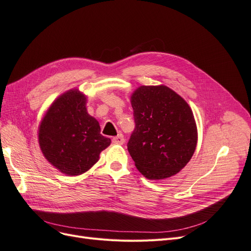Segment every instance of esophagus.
<instances>
[{
    "label": "esophagus",
    "instance_id": "esophagus-1",
    "mask_svg": "<svg viewBox=\"0 0 251 251\" xmlns=\"http://www.w3.org/2000/svg\"><path fill=\"white\" fill-rule=\"evenodd\" d=\"M112 142L115 144H119V145H123L125 143V137L123 134H119L118 136L114 137L112 139Z\"/></svg>",
    "mask_w": 251,
    "mask_h": 251
}]
</instances>
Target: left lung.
Masks as SVG:
<instances>
[{"instance_id": "left-lung-1", "label": "left lung", "mask_w": 251, "mask_h": 251, "mask_svg": "<svg viewBox=\"0 0 251 251\" xmlns=\"http://www.w3.org/2000/svg\"><path fill=\"white\" fill-rule=\"evenodd\" d=\"M136 127L127 150L149 180L174 176L192 158L198 129L185 100L166 85L139 86L131 96Z\"/></svg>"}]
</instances>
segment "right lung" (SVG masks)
Instances as JSON below:
<instances>
[{"mask_svg":"<svg viewBox=\"0 0 251 251\" xmlns=\"http://www.w3.org/2000/svg\"><path fill=\"white\" fill-rule=\"evenodd\" d=\"M100 132L99 122L87 113L86 96L73 88L49 106L39 126L38 141L44 157L55 169L77 176L88 171L111 143Z\"/></svg>","mask_w":251,"mask_h":251,"instance_id":"obj_1","label":"right lung"}]
</instances>
